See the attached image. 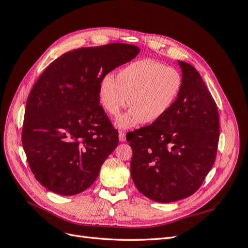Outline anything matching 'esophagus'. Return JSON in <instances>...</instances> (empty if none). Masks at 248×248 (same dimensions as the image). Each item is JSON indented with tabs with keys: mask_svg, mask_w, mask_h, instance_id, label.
Returning a JSON list of instances; mask_svg holds the SVG:
<instances>
[{
	"mask_svg": "<svg viewBox=\"0 0 248 248\" xmlns=\"http://www.w3.org/2000/svg\"><path fill=\"white\" fill-rule=\"evenodd\" d=\"M119 140L122 141V142L126 140V133L124 131H120L119 132Z\"/></svg>",
	"mask_w": 248,
	"mask_h": 248,
	"instance_id": "34e87169",
	"label": "esophagus"
}]
</instances>
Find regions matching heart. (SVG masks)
<instances>
[{
	"label": "heart",
	"mask_w": 248,
	"mask_h": 248,
	"mask_svg": "<svg viewBox=\"0 0 248 248\" xmlns=\"http://www.w3.org/2000/svg\"><path fill=\"white\" fill-rule=\"evenodd\" d=\"M182 85V76L175 68L141 59L125 66L116 79L103 78L98 93L102 108L110 116H118L129 102L131 108L115 121L118 128L129 129L160 121L177 101Z\"/></svg>",
	"instance_id": "heart-1"
}]
</instances>
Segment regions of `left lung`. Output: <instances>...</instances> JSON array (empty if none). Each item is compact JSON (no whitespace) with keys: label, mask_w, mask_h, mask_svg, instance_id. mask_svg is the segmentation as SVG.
Returning <instances> with one entry per match:
<instances>
[{"label":"left lung","mask_w":248,"mask_h":248,"mask_svg":"<svg viewBox=\"0 0 248 248\" xmlns=\"http://www.w3.org/2000/svg\"><path fill=\"white\" fill-rule=\"evenodd\" d=\"M183 85L160 121L129 132L130 172L148 199L170 202L190 197L212 169L219 140L216 103L198 70L178 61Z\"/></svg>","instance_id":"left-lung-1"}]
</instances>
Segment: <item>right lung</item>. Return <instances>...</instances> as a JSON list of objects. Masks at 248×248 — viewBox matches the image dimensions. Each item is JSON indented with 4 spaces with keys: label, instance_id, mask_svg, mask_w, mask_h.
I'll return each mask as SVG.
<instances>
[{
    "label": "right lung",
    "instance_id": "obj_1",
    "mask_svg": "<svg viewBox=\"0 0 248 248\" xmlns=\"http://www.w3.org/2000/svg\"><path fill=\"white\" fill-rule=\"evenodd\" d=\"M140 47L125 43L66 52L42 72L30 93L21 140L36 180L60 196L91 186L119 142L99 101V85Z\"/></svg>",
    "mask_w": 248,
    "mask_h": 248
}]
</instances>
